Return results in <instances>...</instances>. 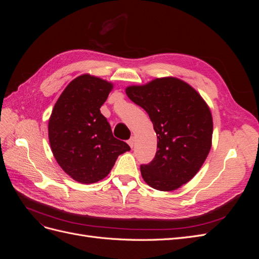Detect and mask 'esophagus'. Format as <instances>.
Masks as SVG:
<instances>
[{"instance_id": "esophagus-1", "label": "esophagus", "mask_w": 259, "mask_h": 259, "mask_svg": "<svg viewBox=\"0 0 259 259\" xmlns=\"http://www.w3.org/2000/svg\"><path fill=\"white\" fill-rule=\"evenodd\" d=\"M128 145L131 146V148H133V147H134V145H135V138L134 137H132L130 140H128Z\"/></svg>"}]
</instances>
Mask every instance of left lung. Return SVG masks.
Masks as SVG:
<instances>
[{"instance_id":"1","label":"left lung","mask_w":259,"mask_h":259,"mask_svg":"<svg viewBox=\"0 0 259 259\" xmlns=\"http://www.w3.org/2000/svg\"><path fill=\"white\" fill-rule=\"evenodd\" d=\"M144 108L158 137L153 161L140 166L147 185L174 191L192 179L206 160L213 137V116L206 101L190 84L175 76L156 77L125 89Z\"/></svg>"}]
</instances>
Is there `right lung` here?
<instances>
[{"label":"right lung","instance_id":"right-lung-1","mask_svg":"<svg viewBox=\"0 0 259 259\" xmlns=\"http://www.w3.org/2000/svg\"><path fill=\"white\" fill-rule=\"evenodd\" d=\"M113 83L84 73L70 82L55 104L49 120V140L54 158L75 182L104 179L130 146L113 137L100 113Z\"/></svg>","mask_w":259,"mask_h":259}]
</instances>
